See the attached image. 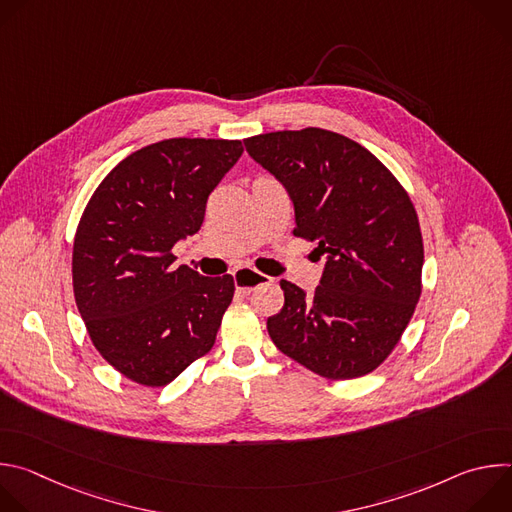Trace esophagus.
<instances>
[{"label":"esophagus","instance_id":"esophagus-1","mask_svg":"<svg viewBox=\"0 0 512 512\" xmlns=\"http://www.w3.org/2000/svg\"><path fill=\"white\" fill-rule=\"evenodd\" d=\"M273 279L265 273H259L255 269H249V267H243V269H237L235 271V285H237V291H241V294H251L253 289H257L259 285H267L271 283Z\"/></svg>","mask_w":512,"mask_h":512}]
</instances>
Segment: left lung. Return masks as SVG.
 <instances>
[{"mask_svg": "<svg viewBox=\"0 0 512 512\" xmlns=\"http://www.w3.org/2000/svg\"><path fill=\"white\" fill-rule=\"evenodd\" d=\"M243 141L294 202V235L326 255L312 296L281 279L285 304L267 318L273 344L326 379L375 371L421 296L423 241L409 194L367 148L328 129Z\"/></svg>", "mask_w": 512, "mask_h": 512, "instance_id": "obj_1", "label": "left lung"}]
</instances>
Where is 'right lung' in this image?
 Here are the masks:
<instances>
[{
	"label": "right lung",
	"instance_id": "obj_1",
	"mask_svg": "<svg viewBox=\"0 0 512 512\" xmlns=\"http://www.w3.org/2000/svg\"><path fill=\"white\" fill-rule=\"evenodd\" d=\"M243 154L239 139L174 137L133 152L91 196L72 247L75 300L101 356L164 387L204 356L233 302V275L174 267L206 200Z\"/></svg>",
	"mask_w": 512,
	"mask_h": 512
}]
</instances>
